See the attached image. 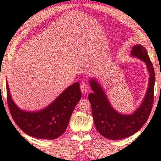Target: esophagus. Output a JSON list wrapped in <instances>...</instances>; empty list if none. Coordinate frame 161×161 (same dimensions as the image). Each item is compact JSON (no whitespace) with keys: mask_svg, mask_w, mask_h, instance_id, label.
Here are the masks:
<instances>
[{"mask_svg":"<svg viewBox=\"0 0 161 161\" xmlns=\"http://www.w3.org/2000/svg\"><path fill=\"white\" fill-rule=\"evenodd\" d=\"M80 90H81V92H82L83 94H85L88 90V86L85 83H81L80 85Z\"/></svg>","mask_w":161,"mask_h":161,"instance_id":"34e87169","label":"esophagus"}]
</instances>
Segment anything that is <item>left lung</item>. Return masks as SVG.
<instances>
[{"label": "left lung", "instance_id": "8db88e82", "mask_svg": "<svg viewBox=\"0 0 161 161\" xmlns=\"http://www.w3.org/2000/svg\"><path fill=\"white\" fill-rule=\"evenodd\" d=\"M131 56L146 64L149 72L148 87L142 104L130 114H122L113 109L100 83L96 79L90 80L92 93L88 96L92 106L94 125L102 136L109 140H121L131 136L144 125L151 112L154 99L155 71L145 47L136 44L131 50Z\"/></svg>", "mask_w": 161, "mask_h": 161}]
</instances>
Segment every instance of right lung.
Returning <instances> with one entry per match:
<instances>
[{
  "label": "right lung",
  "mask_w": 161,
  "mask_h": 161,
  "mask_svg": "<svg viewBox=\"0 0 161 161\" xmlns=\"http://www.w3.org/2000/svg\"><path fill=\"white\" fill-rule=\"evenodd\" d=\"M6 92L10 113L19 128L30 136L48 140L57 139L65 132L74 109L81 97L80 83L75 82L46 108L29 112L15 104L7 81Z\"/></svg>",
  "instance_id": "obj_1"
}]
</instances>
